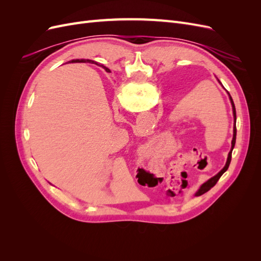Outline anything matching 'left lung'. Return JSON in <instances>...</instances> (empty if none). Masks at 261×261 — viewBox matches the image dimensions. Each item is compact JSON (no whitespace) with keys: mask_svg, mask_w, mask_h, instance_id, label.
<instances>
[{"mask_svg":"<svg viewBox=\"0 0 261 261\" xmlns=\"http://www.w3.org/2000/svg\"><path fill=\"white\" fill-rule=\"evenodd\" d=\"M103 68H106V70L108 69L107 67H105L103 66ZM217 78V77H216ZM217 81H218V83L221 85V87H222L223 89H225L224 87L222 86V84L220 83V81L218 80L217 78ZM226 91V90H225ZM226 93H227V97H228V100H230V103H231V109H232V117H233V132H232V140H231V145H230V151H228V153H227V156H226V161H225V164H224V167H223V169L221 170L218 174H216L215 176L213 177H211L210 179H208L207 181H204V183L199 187V189L198 191L196 192V195H201V194H203V193H206L207 191H209V189L211 188V187H213L215 186L216 184H217V181H218V179L221 177V175L223 174V173L227 170V168H228V165H230V163H231V158H232V151H233V148H234V146H235V140H236V111H235V106H234V102H233V99H232V97H231V94H230V92L228 91H226Z\"/></svg>","mask_w":261,"mask_h":261,"instance_id":"8db88e82","label":"left lung"}]
</instances>
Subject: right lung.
I'll return each instance as SVG.
<instances>
[{
  "label": "right lung",
  "mask_w": 261,
  "mask_h": 261,
  "mask_svg": "<svg viewBox=\"0 0 261 261\" xmlns=\"http://www.w3.org/2000/svg\"><path fill=\"white\" fill-rule=\"evenodd\" d=\"M68 63H87V64H94V65H98V66H101L100 64H98L97 62H94V61H92V60H72V61H69Z\"/></svg>",
  "instance_id": "right-lung-1"
}]
</instances>
